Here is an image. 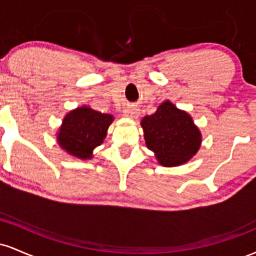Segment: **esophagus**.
Instances as JSON below:
<instances>
[{
	"label": "esophagus",
	"mask_w": 256,
	"mask_h": 256,
	"mask_svg": "<svg viewBox=\"0 0 256 256\" xmlns=\"http://www.w3.org/2000/svg\"><path fill=\"white\" fill-rule=\"evenodd\" d=\"M124 116L130 119H137L138 116H140V110H138L137 107H134V106H132V107H128L125 108Z\"/></svg>",
	"instance_id": "1"
}]
</instances>
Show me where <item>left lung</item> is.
Listing matches in <instances>:
<instances>
[{"label": "left lung", "mask_w": 256, "mask_h": 256, "mask_svg": "<svg viewBox=\"0 0 256 256\" xmlns=\"http://www.w3.org/2000/svg\"><path fill=\"white\" fill-rule=\"evenodd\" d=\"M146 148L165 167L186 164L198 152L202 134L188 112L171 101L162 102L152 116L140 120Z\"/></svg>", "instance_id": "left-lung-1"}]
</instances>
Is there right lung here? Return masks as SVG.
I'll return each instance as SVG.
<instances>
[{
  "mask_svg": "<svg viewBox=\"0 0 256 256\" xmlns=\"http://www.w3.org/2000/svg\"><path fill=\"white\" fill-rule=\"evenodd\" d=\"M113 120L112 114L101 113L90 106L77 107L64 116L56 132L58 144L73 158L90 160L94 149L104 143Z\"/></svg>",
  "mask_w": 256,
  "mask_h": 256,
  "instance_id": "obj_1",
  "label": "right lung"
}]
</instances>
